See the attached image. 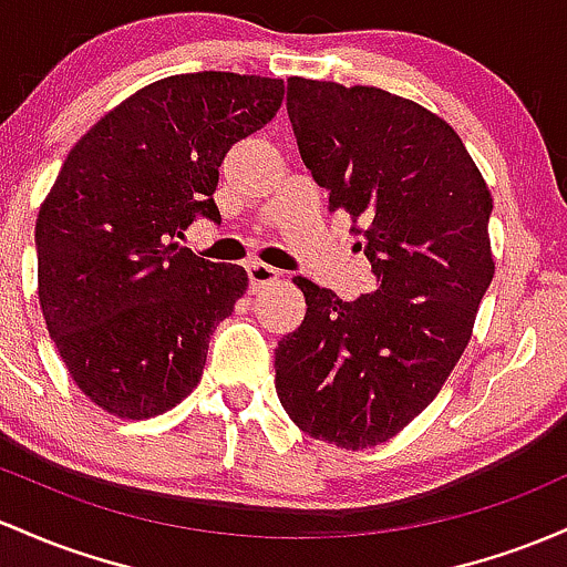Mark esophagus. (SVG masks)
Segmentation results:
<instances>
[{
  "label": "esophagus",
  "instance_id": "obj_1",
  "mask_svg": "<svg viewBox=\"0 0 567 567\" xmlns=\"http://www.w3.org/2000/svg\"><path fill=\"white\" fill-rule=\"evenodd\" d=\"M247 277H250L252 290H258V288H264V285L277 282L279 271L274 269V266H266V264H247Z\"/></svg>",
  "mask_w": 567,
  "mask_h": 567
}]
</instances>
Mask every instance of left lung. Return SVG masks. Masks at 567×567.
<instances>
[{"label":"left lung","instance_id":"obj_1","mask_svg":"<svg viewBox=\"0 0 567 567\" xmlns=\"http://www.w3.org/2000/svg\"><path fill=\"white\" fill-rule=\"evenodd\" d=\"M288 115L303 164L347 213L374 293L341 301L293 282L307 315L274 352L277 395L312 439L384 444L439 395L495 274L493 196L455 128L412 99L290 78Z\"/></svg>","mask_w":567,"mask_h":567}]
</instances>
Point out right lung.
Segmentation results:
<instances>
[{"mask_svg":"<svg viewBox=\"0 0 567 567\" xmlns=\"http://www.w3.org/2000/svg\"><path fill=\"white\" fill-rule=\"evenodd\" d=\"M282 80L196 72L155 80L72 147L37 215V293L80 390L121 420L169 412L202 379L209 336L247 271L179 245L239 140L264 128Z\"/></svg>","mask_w":567,"mask_h":567,"instance_id":"obj_1","label":"right lung"}]
</instances>
